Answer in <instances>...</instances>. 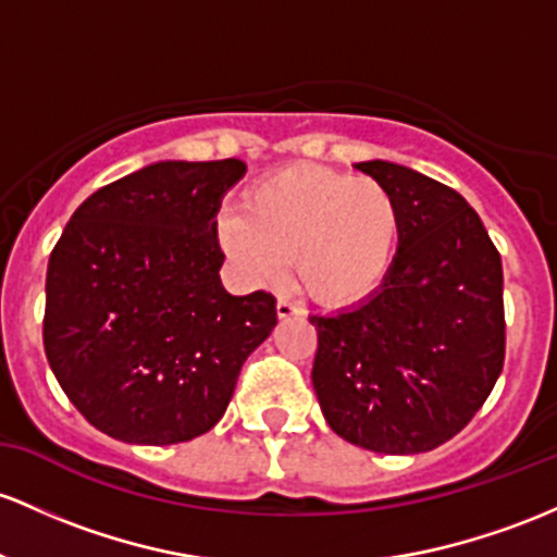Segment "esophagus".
Listing matches in <instances>:
<instances>
[{"mask_svg":"<svg viewBox=\"0 0 557 557\" xmlns=\"http://www.w3.org/2000/svg\"><path fill=\"white\" fill-rule=\"evenodd\" d=\"M301 314V309L296 307V304L288 301V298H277V317L280 320H285V317H296Z\"/></svg>","mask_w":557,"mask_h":557,"instance_id":"obj_1","label":"esophagus"}]
</instances>
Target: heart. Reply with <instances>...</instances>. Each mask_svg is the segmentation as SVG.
<instances>
[{
    "label": "heart",
    "mask_w": 557,
    "mask_h": 557,
    "mask_svg": "<svg viewBox=\"0 0 557 557\" xmlns=\"http://www.w3.org/2000/svg\"><path fill=\"white\" fill-rule=\"evenodd\" d=\"M219 240L253 283L283 280L290 259L314 301L348 307L386 280L399 243V209L370 176L288 169L256 182L243 213H224Z\"/></svg>",
    "instance_id": "b5f03b06"
}]
</instances>
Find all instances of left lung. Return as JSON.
I'll use <instances>...</instances> for the list:
<instances>
[{
  "instance_id": "left-lung-1",
  "label": "left lung",
  "mask_w": 557,
  "mask_h": 557,
  "mask_svg": "<svg viewBox=\"0 0 557 557\" xmlns=\"http://www.w3.org/2000/svg\"><path fill=\"white\" fill-rule=\"evenodd\" d=\"M354 169L394 195L399 246L375 293L309 317L320 341L311 383L341 438L418 455L460 433L503 372V261L451 187L388 161Z\"/></svg>"
}]
</instances>
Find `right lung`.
I'll list each match as a JSON object with an SVG mask.
<instances>
[{
  "mask_svg": "<svg viewBox=\"0 0 557 557\" xmlns=\"http://www.w3.org/2000/svg\"><path fill=\"white\" fill-rule=\"evenodd\" d=\"M246 163L158 161L91 193L47 267L45 351L97 431L189 442L222 420L243 362L277 325L274 296H232L216 213Z\"/></svg>",
  "mask_w": 557,
  "mask_h": 557,
  "instance_id": "obj_1",
  "label": "right lung"
}]
</instances>
